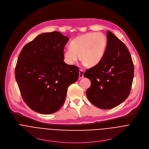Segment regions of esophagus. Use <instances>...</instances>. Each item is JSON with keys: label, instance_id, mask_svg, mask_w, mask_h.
I'll return each mask as SVG.
<instances>
[{"label": "esophagus", "instance_id": "obj_1", "mask_svg": "<svg viewBox=\"0 0 149 149\" xmlns=\"http://www.w3.org/2000/svg\"><path fill=\"white\" fill-rule=\"evenodd\" d=\"M83 77H84V71L80 70L79 72V79H82Z\"/></svg>", "mask_w": 149, "mask_h": 149}]
</instances>
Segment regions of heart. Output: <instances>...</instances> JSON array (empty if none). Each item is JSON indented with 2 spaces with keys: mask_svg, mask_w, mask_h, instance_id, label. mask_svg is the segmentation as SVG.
<instances>
[{
  "mask_svg": "<svg viewBox=\"0 0 149 149\" xmlns=\"http://www.w3.org/2000/svg\"><path fill=\"white\" fill-rule=\"evenodd\" d=\"M107 44L108 38L102 33L81 35L71 41L70 48L64 49V61L68 65H74L81 57L84 65L94 67L102 60Z\"/></svg>",
  "mask_w": 149,
  "mask_h": 149,
  "instance_id": "b5f03b06",
  "label": "heart"
}]
</instances>
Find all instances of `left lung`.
Here are the masks:
<instances>
[{"instance_id":"8db88e82","label":"left lung","mask_w":149,"mask_h":149,"mask_svg":"<svg viewBox=\"0 0 149 149\" xmlns=\"http://www.w3.org/2000/svg\"><path fill=\"white\" fill-rule=\"evenodd\" d=\"M107 38L102 60L84 74L91 82L86 92L88 99L95 107L103 109L113 108L126 100L134 76L133 63L127 47L109 31Z\"/></svg>"}]
</instances>
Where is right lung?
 <instances>
[{"label": "right lung", "instance_id": "add662e5", "mask_svg": "<svg viewBox=\"0 0 149 149\" xmlns=\"http://www.w3.org/2000/svg\"><path fill=\"white\" fill-rule=\"evenodd\" d=\"M69 38L60 32L42 33L24 46L17 59L15 78L27 106L41 114L58 111L68 87L79 77L78 68L64 63Z\"/></svg>", "mask_w": 149, "mask_h": 149}]
</instances>
